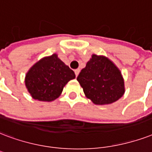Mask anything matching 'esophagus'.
Segmentation results:
<instances>
[{"instance_id": "esophagus-1", "label": "esophagus", "mask_w": 152, "mask_h": 152, "mask_svg": "<svg viewBox=\"0 0 152 152\" xmlns=\"http://www.w3.org/2000/svg\"><path fill=\"white\" fill-rule=\"evenodd\" d=\"M80 69H76V70H75V74H76V76H77L79 75V73H80Z\"/></svg>"}]
</instances>
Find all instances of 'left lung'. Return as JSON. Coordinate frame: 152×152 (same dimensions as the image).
<instances>
[{
	"instance_id": "8db88e82",
	"label": "left lung",
	"mask_w": 152,
	"mask_h": 152,
	"mask_svg": "<svg viewBox=\"0 0 152 152\" xmlns=\"http://www.w3.org/2000/svg\"><path fill=\"white\" fill-rule=\"evenodd\" d=\"M77 80L87 98L98 105L114 103L125 91L120 69L104 56H91L77 76Z\"/></svg>"
}]
</instances>
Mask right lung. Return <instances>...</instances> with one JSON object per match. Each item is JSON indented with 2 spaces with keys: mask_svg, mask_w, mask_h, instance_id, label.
Returning a JSON list of instances; mask_svg holds the SVG:
<instances>
[{
  "mask_svg": "<svg viewBox=\"0 0 152 152\" xmlns=\"http://www.w3.org/2000/svg\"><path fill=\"white\" fill-rule=\"evenodd\" d=\"M76 77L56 54L37 62L25 76V86L31 96L40 101H53L60 96L68 81Z\"/></svg>",
  "mask_w": 152,
  "mask_h": 152,
  "instance_id": "1",
  "label": "right lung"
}]
</instances>
